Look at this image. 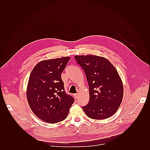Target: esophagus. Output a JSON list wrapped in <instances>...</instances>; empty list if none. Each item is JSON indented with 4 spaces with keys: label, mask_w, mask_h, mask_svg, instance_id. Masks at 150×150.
I'll return each mask as SVG.
<instances>
[{
    "label": "esophagus",
    "mask_w": 150,
    "mask_h": 150,
    "mask_svg": "<svg viewBox=\"0 0 150 150\" xmlns=\"http://www.w3.org/2000/svg\"><path fill=\"white\" fill-rule=\"evenodd\" d=\"M74 97H75V98H78V94H74Z\"/></svg>",
    "instance_id": "obj_1"
}]
</instances>
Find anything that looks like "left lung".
I'll use <instances>...</instances> for the list:
<instances>
[{"mask_svg": "<svg viewBox=\"0 0 150 150\" xmlns=\"http://www.w3.org/2000/svg\"><path fill=\"white\" fill-rule=\"evenodd\" d=\"M86 76L90 100L82 107L93 119H106L116 113L123 98V84L117 69L109 60L97 55H75Z\"/></svg>", "mask_w": 150, "mask_h": 150, "instance_id": "left-lung-1", "label": "left lung"}]
</instances>
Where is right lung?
I'll use <instances>...</instances> for the list:
<instances>
[{
  "label": "right lung",
  "instance_id": "1",
  "mask_svg": "<svg viewBox=\"0 0 150 150\" xmlns=\"http://www.w3.org/2000/svg\"><path fill=\"white\" fill-rule=\"evenodd\" d=\"M70 59L64 57L39 62L31 71L26 96L33 113L40 120L57 123L68 116L74 98L66 94L61 74Z\"/></svg>",
  "mask_w": 150,
  "mask_h": 150
}]
</instances>
